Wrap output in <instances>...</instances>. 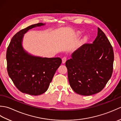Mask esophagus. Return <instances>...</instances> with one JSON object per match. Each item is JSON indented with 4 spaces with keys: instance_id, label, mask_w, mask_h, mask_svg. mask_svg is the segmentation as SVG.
Listing matches in <instances>:
<instances>
[{
    "instance_id": "34e87169",
    "label": "esophagus",
    "mask_w": 121,
    "mask_h": 121,
    "mask_svg": "<svg viewBox=\"0 0 121 121\" xmlns=\"http://www.w3.org/2000/svg\"><path fill=\"white\" fill-rule=\"evenodd\" d=\"M66 60H67V58H66V56H64L63 58H62V63H65Z\"/></svg>"
}]
</instances>
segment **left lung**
<instances>
[{
    "instance_id": "left-lung-1",
    "label": "left lung",
    "mask_w": 121,
    "mask_h": 121,
    "mask_svg": "<svg viewBox=\"0 0 121 121\" xmlns=\"http://www.w3.org/2000/svg\"><path fill=\"white\" fill-rule=\"evenodd\" d=\"M114 52L102 30L92 43H85L65 62L70 85L76 93L90 96L101 91L113 72Z\"/></svg>"
}]
</instances>
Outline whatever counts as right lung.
I'll return each mask as SVG.
<instances>
[{
  "label": "right lung",
  "mask_w": 121,
  "mask_h": 121,
  "mask_svg": "<svg viewBox=\"0 0 121 121\" xmlns=\"http://www.w3.org/2000/svg\"><path fill=\"white\" fill-rule=\"evenodd\" d=\"M33 24L17 32L8 47L7 71L17 88L23 93L33 96L47 91L56 71L62 62L60 58H42L28 53L22 46L24 34L33 28L44 25Z\"/></svg>",
  "instance_id": "add662e5"
}]
</instances>
